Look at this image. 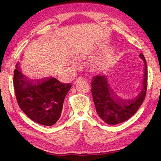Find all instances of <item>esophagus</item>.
I'll list each match as a JSON object with an SVG mask.
<instances>
[{
    "instance_id": "34e87169",
    "label": "esophagus",
    "mask_w": 161,
    "mask_h": 161,
    "mask_svg": "<svg viewBox=\"0 0 161 161\" xmlns=\"http://www.w3.org/2000/svg\"><path fill=\"white\" fill-rule=\"evenodd\" d=\"M80 79H83V78H82V77H78V79H76V80H75V82H77V80H80Z\"/></svg>"
}]
</instances>
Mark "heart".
Returning <instances> with one entry per match:
<instances>
[{"instance_id": "heart-1", "label": "heart", "mask_w": 161, "mask_h": 161, "mask_svg": "<svg viewBox=\"0 0 161 161\" xmlns=\"http://www.w3.org/2000/svg\"><path fill=\"white\" fill-rule=\"evenodd\" d=\"M82 57H79L78 58H81ZM109 64L108 58L107 57H103L98 58L96 60H95L93 63V68H94L96 70H103L106 69Z\"/></svg>"}]
</instances>
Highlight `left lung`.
<instances>
[{"mask_svg": "<svg viewBox=\"0 0 161 161\" xmlns=\"http://www.w3.org/2000/svg\"><path fill=\"white\" fill-rule=\"evenodd\" d=\"M144 62V78L140 90L136 95L125 98L122 93L115 92L110 80L105 75H96L92 80V93L96 112L109 125L122 123L135 114L144 101L147 89V65L144 55H139Z\"/></svg>", "mask_w": 161, "mask_h": 161, "instance_id": "8db88e82", "label": "left lung"}]
</instances>
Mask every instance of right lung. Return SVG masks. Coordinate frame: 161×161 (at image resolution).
<instances>
[{
    "mask_svg": "<svg viewBox=\"0 0 161 161\" xmlns=\"http://www.w3.org/2000/svg\"><path fill=\"white\" fill-rule=\"evenodd\" d=\"M14 71V89L17 103L31 120L46 126L56 123L61 115L64 99L72 85L53 77L31 79L20 70Z\"/></svg>",
    "mask_w": 161,
    "mask_h": 161,
    "instance_id": "right-lung-1",
    "label": "right lung"
}]
</instances>
